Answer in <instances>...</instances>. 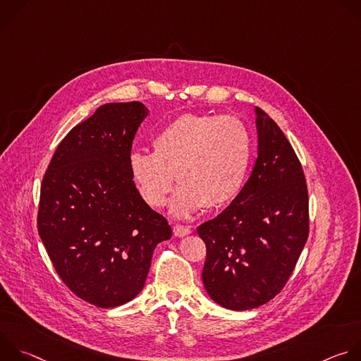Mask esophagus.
Segmentation results:
<instances>
[{
    "label": "esophagus",
    "instance_id": "esophagus-1",
    "mask_svg": "<svg viewBox=\"0 0 361 361\" xmlns=\"http://www.w3.org/2000/svg\"><path fill=\"white\" fill-rule=\"evenodd\" d=\"M191 233V228L190 227H185V226H176L174 227V234H176V237H185V235H188Z\"/></svg>",
    "mask_w": 361,
    "mask_h": 361
}]
</instances>
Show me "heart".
I'll list each match as a JSON object with an SVG mask.
<instances>
[{
  "label": "heart",
  "instance_id": "obj_1",
  "mask_svg": "<svg viewBox=\"0 0 361 361\" xmlns=\"http://www.w3.org/2000/svg\"><path fill=\"white\" fill-rule=\"evenodd\" d=\"M251 161V137L234 117L185 114L152 138V152L134 151L128 171L141 198L151 207L166 204L174 184H181L171 214L188 217L221 209L241 191Z\"/></svg>",
  "mask_w": 361,
  "mask_h": 361
}]
</instances>
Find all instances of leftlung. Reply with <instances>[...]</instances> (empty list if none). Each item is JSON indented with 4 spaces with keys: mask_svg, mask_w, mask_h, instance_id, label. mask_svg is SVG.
<instances>
[{
    "mask_svg": "<svg viewBox=\"0 0 361 361\" xmlns=\"http://www.w3.org/2000/svg\"><path fill=\"white\" fill-rule=\"evenodd\" d=\"M259 156L228 207L197 228L207 245L202 284L230 310L260 307L291 276L308 237V192L295 152L280 127L254 107Z\"/></svg>",
    "mask_w": 361,
    "mask_h": 361,
    "instance_id": "obj_1",
    "label": "left lung"
}]
</instances>
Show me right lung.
Wrapping results in <instances>:
<instances>
[{
	"mask_svg": "<svg viewBox=\"0 0 361 361\" xmlns=\"http://www.w3.org/2000/svg\"><path fill=\"white\" fill-rule=\"evenodd\" d=\"M142 102H113L75 126L57 147L41 184L38 233L66 286L101 308L144 287L152 252L173 235L135 188L128 157Z\"/></svg>",
	"mask_w": 361,
	"mask_h": 361,
	"instance_id": "right-lung-1",
	"label": "right lung"
}]
</instances>
